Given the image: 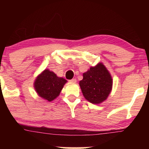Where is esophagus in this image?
<instances>
[{
  "label": "esophagus",
  "instance_id": "34e87169",
  "mask_svg": "<svg viewBox=\"0 0 149 149\" xmlns=\"http://www.w3.org/2000/svg\"><path fill=\"white\" fill-rule=\"evenodd\" d=\"M70 81H71V83H76L77 80L76 79V78H73V79H71V80H70Z\"/></svg>",
  "mask_w": 149,
  "mask_h": 149
}]
</instances>
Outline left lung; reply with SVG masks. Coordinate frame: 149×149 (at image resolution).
<instances>
[{
  "label": "left lung",
  "instance_id": "8db88e82",
  "mask_svg": "<svg viewBox=\"0 0 149 149\" xmlns=\"http://www.w3.org/2000/svg\"><path fill=\"white\" fill-rule=\"evenodd\" d=\"M79 85L85 98L90 103L98 104L109 97L112 90L113 80L106 66L100 62L83 73Z\"/></svg>",
  "mask_w": 149,
  "mask_h": 149
}]
</instances>
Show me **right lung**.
Here are the masks:
<instances>
[{
	"label": "right lung",
	"instance_id": "1",
	"mask_svg": "<svg viewBox=\"0 0 149 149\" xmlns=\"http://www.w3.org/2000/svg\"><path fill=\"white\" fill-rule=\"evenodd\" d=\"M67 80L58 77L52 71L45 69L37 76L34 82V88L38 96L49 102L59 96Z\"/></svg>",
	"mask_w": 149,
	"mask_h": 149
}]
</instances>
